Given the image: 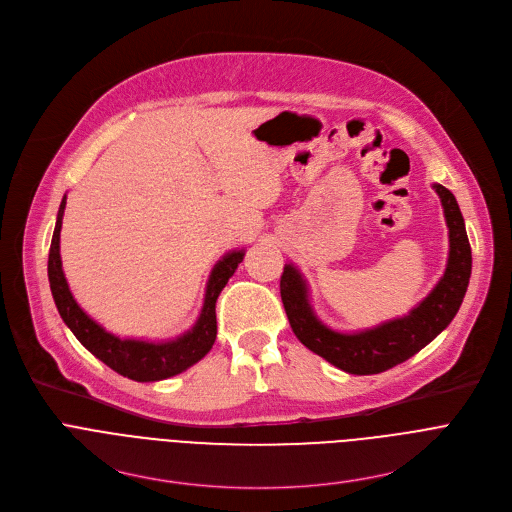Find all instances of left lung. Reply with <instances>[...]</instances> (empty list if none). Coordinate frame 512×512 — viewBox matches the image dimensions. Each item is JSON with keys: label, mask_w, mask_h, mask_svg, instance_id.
Returning a JSON list of instances; mask_svg holds the SVG:
<instances>
[{"label": "left lung", "mask_w": 512, "mask_h": 512, "mask_svg": "<svg viewBox=\"0 0 512 512\" xmlns=\"http://www.w3.org/2000/svg\"><path fill=\"white\" fill-rule=\"evenodd\" d=\"M433 188L444 206L450 231V257L444 277L407 316L352 334L330 330L316 318L310 306L308 285L302 273L291 263L283 267L279 287L291 330L306 348L344 373L377 375L393 369L446 330L462 306L472 273V251L464 216L446 186L433 184Z\"/></svg>", "instance_id": "1"}]
</instances>
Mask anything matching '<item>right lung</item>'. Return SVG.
Wrapping results in <instances>:
<instances>
[{
	"label": "right lung",
	"instance_id": "right-lung-1",
	"mask_svg": "<svg viewBox=\"0 0 512 512\" xmlns=\"http://www.w3.org/2000/svg\"><path fill=\"white\" fill-rule=\"evenodd\" d=\"M64 206H66V196L60 202L56 227L50 243L48 281H50V291H52L54 304L58 308V314L64 320V324L70 328V332L77 336V340L91 354L103 360L109 369L137 383L170 379L190 369L192 364H196L200 358H204L216 340V312H214L216 298L227 285L229 277H233V273L237 271L239 263L245 257V251L243 249L231 251L214 265L206 283L204 306L192 330L166 342L119 338L107 332L93 318H89L70 294L64 271H62V261H60V229H62Z\"/></svg>",
	"mask_w": 512,
	"mask_h": 512
}]
</instances>
